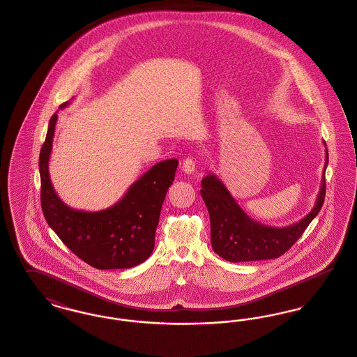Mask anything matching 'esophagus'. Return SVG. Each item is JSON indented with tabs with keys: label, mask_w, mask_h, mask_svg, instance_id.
<instances>
[{
	"label": "esophagus",
	"mask_w": 357,
	"mask_h": 357,
	"mask_svg": "<svg viewBox=\"0 0 357 357\" xmlns=\"http://www.w3.org/2000/svg\"><path fill=\"white\" fill-rule=\"evenodd\" d=\"M195 169H197V166H195V162H194V159H192L191 156H188L186 159H183V163H182V171H183L185 174H194V172H195Z\"/></svg>",
	"instance_id": "34e87169"
}]
</instances>
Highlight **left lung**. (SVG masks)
Listing matches in <instances>:
<instances>
[{
    "label": "left lung",
    "mask_w": 357,
    "mask_h": 357,
    "mask_svg": "<svg viewBox=\"0 0 357 357\" xmlns=\"http://www.w3.org/2000/svg\"><path fill=\"white\" fill-rule=\"evenodd\" d=\"M324 172L328 166V150ZM201 195L210 214L211 246L217 255L230 262L278 258L303 236L309 223L320 213L325 198V174L314 207L301 221L285 227L266 226L249 217L214 174L202 179Z\"/></svg>",
    "instance_id": "left-lung-1"
}]
</instances>
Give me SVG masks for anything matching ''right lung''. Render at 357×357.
Masks as SVG:
<instances>
[{
    "mask_svg": "<svg viewBox=\"0 0 357 357\" xmlns=\"http://www.w3.org/2000/svg\"><path fill=\"white\" fill-rule=\"evenodd\" d=\"M56 121L57 114H53L38 159L41 207L52 230L70 252L96 269H128L144 262L153 253L160 208L174 182L178 160L156 163L108 208L75 210L59 198L50 176Z\"/></svg>",
    "mask_w": 357,
    "mask_h": 357,
    "instance_id": "add662e5",
    "label": "right lung"
}]
</instances>
